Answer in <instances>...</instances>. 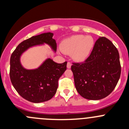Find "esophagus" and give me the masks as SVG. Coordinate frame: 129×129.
I'll list each match as a JSON object with an SVG mask.
<instances>
[{
	"label": "esophagus",
	"instance_id": "obj_1",
	"mask_svg": "<svg viewBox=\"0 0 129 129\" xmlns=\"http://www.w3.org/2000/svg\"><path fill=\"white\" fill-rule=\"evenodd\" d=\"M71 66H72V64H71V62H67V67L68 69H71Z\"/></svg>",
	"mask_w": 129,
	"mask_h": 129
}]
</instances>
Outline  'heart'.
<instances>
[{"instance_id":"obj_1","label":"heart","mask_w":129,"mask_h":129,"mask_svg":"<svg viewBox=\"0 0 129 129\" xmlns=\"http://www.w3.org/2000/svg\"><path fill=\"white\" fill-rule=\"evenodd\" d=\"M94 44L90 36L75 35L62 41L60 49L64 54L71 55L77 61H83L88 57Z\"/></svg>"}]
</instances>
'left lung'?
<instances>
[{"mask_svg": "<svg viewBox=\"0 0 129 129\" xmlns=\"http://www.w3.org/2000/svg\"><path fill=\"white\" fill-rule=\"evenodd\" d=\"M77 90L84 98L100 100L109 95L120 79L119 51L110 40L99 37L89 57L71 66Z\"/></svg>", "mask_w": 129, "mask_h": 129, "instance_id": "8db88e82", "label": "left lung"}]
</instances>
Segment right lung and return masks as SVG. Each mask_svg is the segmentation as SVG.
I'll use <instances>...</instances> for the list:
<instances>
[{
  "instance_id": "1",
  "label": "right lung",
  "mask_w": 129,
  "mask_h": 129,
  "mask_svg": "<svg viewBox=\"0 0 129 129\" xmlns=\"http://www.w3.org/2000/svg\"><path fill=\"white\" fill-rule=\"evenodd\" d=\"M53 36V33L47 32L24 40L10 57L12 84L19 94L29 102L40 103L51 99L57 92L58 79L67 69V62L57 63L50 58L35 69H26L20 63L22 54L34 46L47 44L55 52L57 44Z\"/></svg>"
}]
</instances>
